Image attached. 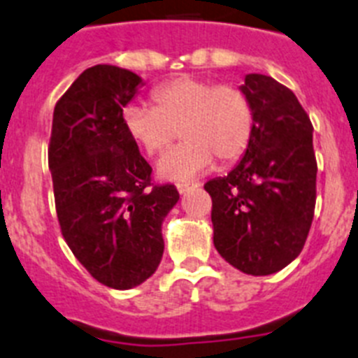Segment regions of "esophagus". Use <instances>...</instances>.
I'll use <instances>...</instances> for the list:
<instances>
[{"instance_id":"esophagus-1","label":"esophagus","mask_w":358,"mask_h":358,"mask_svg":"<svg viewBox=\"0 0 358 358\" xmlns=\"http://www.w3.org/2000/svg\"><path fill=\"white\" fill-rule=\"evenodd\" d=\"M196 187H198V183H178V185H176L180 194H185V192L192 191V189H196Z\"/></svg>"}]
</instances>
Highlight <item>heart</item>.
<instances>
[{"label": "heart", "mask_w": 358, "mask_h": 358, "mask_svg": "<svg viewBox=\"0 0 358 358\" xmlns=\"http://www.w3.org/2000/svg\"><path fill=\"white\" fill-rule=\"evenodd\" d=\"M151 106H127L124 129L148 155L166 151L176 138L185 142L158 160L157 175L164 182L185 183L247 151L254 133V110L238 86L214 85L196 77H176L151 93Z\"/></svg>", "instance_id": "obj_1"}]
</instances>
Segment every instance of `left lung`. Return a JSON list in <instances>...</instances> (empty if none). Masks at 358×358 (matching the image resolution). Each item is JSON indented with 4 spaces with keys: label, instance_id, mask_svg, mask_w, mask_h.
<instances>
[{
    "label": "left lung",
    "instance_id": "left-lung-1",
    "mask_svg": "<svg viewBox=\"0 0 358 358\" xmlns=\"http://www.w3.org/2000/svg\"><path fill=\"white\" fill-rule=\"evenodd\" d=\"M239 88L254 110L252 141L227 176L205 183L214 247L234 268L270 275L304 247L315 209L313 126L287 86L248 73Z\"/></svg>",
    "mask_w": 358,
    "mask_h": 358
}]
</instances>
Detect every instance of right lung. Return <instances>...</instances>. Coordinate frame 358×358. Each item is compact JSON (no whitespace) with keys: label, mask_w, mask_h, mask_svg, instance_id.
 Wrapping results in <instances>:
<instances>
[{"label":"right lung","mask_w":358,"mask_h":358,"mask_svg":"<svg viewBox=\"0 0 358 358\" xmlns=\"http://www.w3.org/2000/svg\"><path fill=\"white\" fill-rule=\"evenodd\" d=\"M141 86L126 68L85 70L55 104L48 148L61 232L80 265L115 290L153 275L162 223L180 200L175 185H151V166L124 129L122 110Z\"/></svg>","instance_id":"obj_1"}]
</instances>
